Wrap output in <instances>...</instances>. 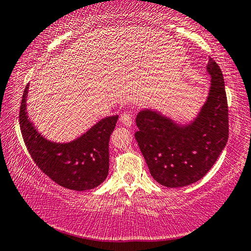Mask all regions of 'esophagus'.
Masks as SVG:
<instances>
[{"mask_svg": "<svg viewBox=\"0 0 251 251\" xmlns=\"http://www.w3.org/2000/svg\"><path fill=\"white\" fill-rule=\"evenodd\" d=\"M120 121H121V123L124 126L130 127L131 125H133V114H131L130 112H127V113L122 114Z\"/></svg>", "mask_w": 251, "mask_h": 251, "instance_id": "esophagus-1", "label": "esophagus"}]
</instances>
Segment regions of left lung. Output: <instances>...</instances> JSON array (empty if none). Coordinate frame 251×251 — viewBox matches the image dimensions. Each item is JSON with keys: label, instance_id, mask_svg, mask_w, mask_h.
Segmentation results:
<instances>
[{"label": "left lung", "instance_id": "8db88e82", "mask_svg": "<svg viewBox=\"0 0 251 251\" xmlns=\"http://www.w3.org/2000/svg\"><path fill=\"white\" fill-rule=\"evenodd\" d=\"M211 85L198 115L181 124L152 108L136 116L135 133L150 175L167 188L201 180L216 162L228 140V107L221 68L209 58Z\"/></svg>", "mask_w": 251, "mask_h": 251}]
</instances>
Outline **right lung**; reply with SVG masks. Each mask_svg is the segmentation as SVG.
Here are the masks:
<instances>
[{
	"instance_id": "1",
	"label": "right lung",
	"mask_w": 251,
	"mask_h": 251,
	"mask_svg": "<svg viewBox=\"0 0 251 251\" xmlns=\"http://www.w3.org/2000/svg\"><path fill=\"white\" fill-rule=\"evenodd\" d=\"M29 84L23 94L20 126L31 158L45 175L66 189L91 190L105 181L110 166L108 141L118 115L104 117L80 137L56 143L39 133L27 114Z\"/></svg>"
}]
</instances>
